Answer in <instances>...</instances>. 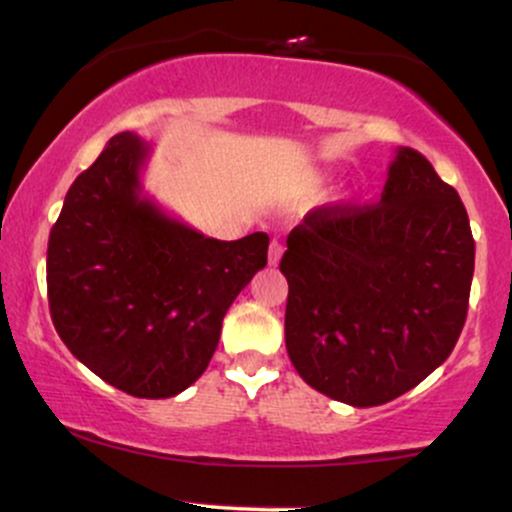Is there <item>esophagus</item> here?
<instances>
[{
  "mask_svg": "<svg viewBox=\"0 0 512 512\" xmlns=\"http://www.w3.org/2000/svg\"><path fill=\"white\" fill-rule=\"evenodd\" d=\"M282 252L284 247L279 240H272V245H269V265H279V260H282Z\"/></svg>",
  "mask_w": 512,
  "mask_h": 512,
  "instance_id": "1",
  "label": "esophagus"
}]
</instances>
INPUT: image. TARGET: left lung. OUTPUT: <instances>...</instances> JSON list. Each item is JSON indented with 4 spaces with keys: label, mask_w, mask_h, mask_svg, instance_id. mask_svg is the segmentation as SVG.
<instances>
[{
    "label": "left lung",
    "mask_w": 512,
    "mask_h": 512,
    "mask_svg": "<svg viewBox=\"0 0 512 512\" xmlns=\"http://www.w3.org/2000/svg\"><path fill=\"white\" fill-rule=\"evenodd\" d=\"M286 247V352L328 398L389 403L457 345L474 238L459 194L418 150H396L381 201L318 206Z\"/></svg>",
    "instance_id": "8db88e82"
}]
</instances>
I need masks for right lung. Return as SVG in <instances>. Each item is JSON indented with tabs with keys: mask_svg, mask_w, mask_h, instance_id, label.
I'll return each mask as SVG.
<instances>
[{
	"mask_svg": "<svg viewBox=\"0 0 512 512\" xmlns=\"http://www.w3.org/2000/svg\"><path fill=\"white\" fill-rule=\"evenodd\" d=\"M150 148L123 131L72 182L48 240V303L87 369L138 398H170L209 367L223 316L267 265V233L216 240L143 192Z\"/></svg>",
	"mask_w": 512,
	"mask_h": 512,
	"instance_id": "add662e5",
	"label": "right lung"
}]
</instances>
